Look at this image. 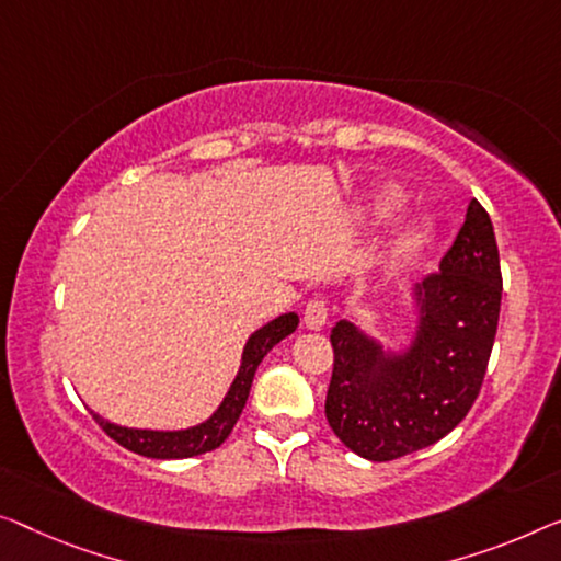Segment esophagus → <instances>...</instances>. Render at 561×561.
<instances>
[{
	"label": "esophagus",
	"instance_id": "obj_1",
	"mask_svg": "<svg viewBox=\"0 0 561 561\" xmlns=\"http://www.w3.org/2000/svg\"><path fill=\"white\" fill-rule=\"evenodd\" d=\"M302 320L309 330H322L324 324H328V305H324L320 297H312L305 305Z\"/></svg>",
	"mask_w": 561,
	"mask_h": 561
}]
</instances>
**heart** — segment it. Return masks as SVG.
Returning a JSON list of instances; mask_svg holds the SVG:
<instances>
[{
	"instance_id": "obj_1",
	"label": "heart",
	"mask_w": 561,
	"mask_h": 561,
	"mask_svg": "<svg viewBox=\"0 0 561 561\" xmlns=\"http://www.w3.org/2000/svg\"><path fill=\"white\" fill-rule=\"evenodd\" d=\"M400 204H403V191L396 188V186H382V188L378 191V194L373 196L370 206H367V211H370V221L378 224V221L390 219V216L396 214L398 208H400ZM425 237H428V229H425V227L408 229V231L403 233V237L398 239L396 256H398V259L411 256L413 252H417V249L423 247Z\"/></svg>"
}]
</instances>
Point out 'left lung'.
I'll list each match as a JSON object with an SVG mask.
<instances>
[{"mask_svg":"<svg viewBox=\"0 0 561 561\" xmlns=\"http://www.w3.org/2000/svg\"><path fill=\"white\" fill-rule=\"evenodd\" d=\"M417 332L405 353L340 320L324 415L353 454L392 461L440 440L479 398L501 309L499 247L486 208L471 201L463 227L415 291Z\"/></svg>","mask_w":561,"mask_h":561,"instance_id":"obj_1","label":"left lung"}]
</instances>
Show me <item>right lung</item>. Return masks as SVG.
Instances as JSON below:
<instances>
[{
	"mask_svg": "<svg viewBox=\"0 0 561 561\" xmlns=\"http://www.w3.org/2000/svg\"><path fill=\"white\" fill-rule=\"evenodd\" d=\"M299 317L295 312H287L264 324L262 330H256L252 337H249L244 355H241V367L233 378L227 398L221 400L219 411H216L208 421L194 425V428L186 431H140V428H123V425H115L105 417L93 413L95 421L100 423L107 436L115 443H121L123 448L133 450L138 456L148 458H191L198 454H206V450L219 448L224 440L229 438V433L237 425L241 411H244L249 390H252V380L259 363L264 360V355L282 342L287 334L297 330Z\"/></svg>",
	"mask_w": 561,
	"mask_h": 561,
	"instance_id": "1",
	"label": "right lung"
}]
</instances>
